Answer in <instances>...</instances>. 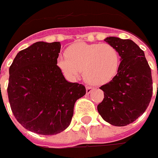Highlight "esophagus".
<instances>
[{
  "mask_svg": "<svg viewBox=\"0 0 158 158\" xmlns=\"http://www.w3.org/2000/svg\"><path fill=\"white\" fill-rule=\"evenodd\" d=\"M92 90H93V88H92V87H90V86H87V87H86V93H87V94L91 93Z\"/></svg>",
  "mask_w": 158,
  "mask_h": 158,
  "instance_id": "esophagus-1",
  "label": "esophagus"
}]
</instances>
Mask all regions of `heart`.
I'll return each instance as SVG.
<instances>
[{
  "label": "heart",
  "mask_w": 158,
  "mask_h": 158,
  "mask_svg": "<svg viewBox=\"0 0 158 158\" xmlns=\"http://www.w3.org/2000/svg\"><path fill=\"white\" fill-rule=\"evenodd\" d=\"M65 56L57 61L65 76L75 80L82 71L86 82L97 86L111 82L120 65L118 49L109 44L77 42L66 49Z\"/></svg>",
  "instance_id": "heart-1"
}]
</instances>
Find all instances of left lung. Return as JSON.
I'll use <instances>...</instances> for the list:
<instances>
[{
    "label": "left lung",
    "mask_w": 158,
    "mask_h": 158,
    "mask_svg": "<svg viewBox=\"0 0 158 158\" xmlns=\"http://www.w3.org/2000/svg\"><path fill=\"white\" fill-rule=\"evenodd\" d=\"M105 41L118 49L120 65L116 76L100 87L105 98L98 111L106 122L123 127L149 106L153 91L151 70L144 52L134 41L116 37H107Z\"/></svg>",
    "instance_id": "8db88e82"
}]
</instances>
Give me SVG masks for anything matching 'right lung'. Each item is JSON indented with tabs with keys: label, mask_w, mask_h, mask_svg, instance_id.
Listing matches in <instances>:
<instances>
[{
	"label": "right lung",
	"mask_w": 158,
	"mask_h": 158,
	"mask_svg": "<svg viewBox=\"0 0 158 158\" xmlns=\"http://www.w3.org/2000/svg\"><path fill=\"white\" fill-rule=\"evenodd\" d=\"M60 43L39 41L16 54L9 68L8 95L12 112L27 130L52 135L72 120L86 89L69 82L57 66Z\"/></svg>",
	"instance_id": "obj_1"
}]
</instances>
